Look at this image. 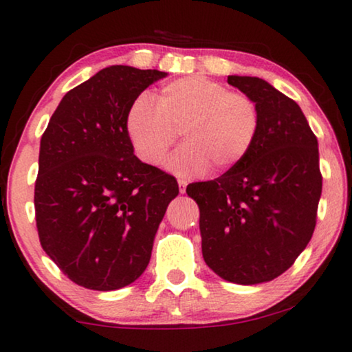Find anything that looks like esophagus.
I'll return each mask as SVG.
<instances>
[{"mask_svg":"<svg viewBox=\"0 0 352 352\" xmlns=\"http://www.w3.org/2000/svg\"><path fill=\"white\" fill-rule=\"evenodd\" d=\"M177 184H179V192H181V194H184L186 187H187V181L186 179H177Z\"/></svg>","mask_w":352,"mask_h":352,"instance_id":"34e87169","label":"esophagus"}]
</instances>
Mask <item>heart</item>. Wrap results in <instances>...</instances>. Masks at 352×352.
Here are the masks:
<instances>
[{
	"label": "heart",
	"mask_w": 352,
	"mask_h": 352,
	"mask_svg": "<svg viewBox=\"0 0 352 352\" xmlns=\"http://www.w3.org/2000/svg\"><path fill=\"white\" fill-rule=\"evenodd\" d=\"M126 131L136 155L151 166L165 160L179 133L184 146L168 168L199 176L210 166L229 170L247 155L259 131V110L245 93L192 75L162 86L157 104L139 96L128 110Z\"/></svg>",
	"instance_id": "heart-1"
}]
</instances>
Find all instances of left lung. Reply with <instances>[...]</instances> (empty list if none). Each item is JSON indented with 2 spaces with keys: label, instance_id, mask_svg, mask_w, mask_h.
<instances>
[{
  "label": "left lung",
  "instance_id": "left-lung-1",
  "mask_svg": "<svg viewBox=\"0 0 352 352\" xmlns=\"http://www.w3.org/2000/svg\"><path fill=\"white\" fill-rule=\"evenodd\" d=\"M259 110L252 148L213 181L192 182L204 259L224 280L254 285L293 266L309 243L322 194L317 138L295 100L256 76H228Z\"/></svg>",
  "mask_w": 352,
  "mask_h": 352
}]
</instances>
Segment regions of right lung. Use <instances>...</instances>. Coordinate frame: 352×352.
<instances>
[{"label":"right lung","mask_w":352,"mask_h":352,"mask_svg":"<svg viewBox=\"0 0 352 352\" xmlns=\"http://www.w3.org/2000/svg\"><path fill=\"white\" fill-rule=\"evenodd\" d=\"M165 72L112 65L70 89L41 136L35 181L38 237L76 285L118 290L151 259L175 176L134 155L131 104Z\"/></svg>","instance_id":"right-lung-1"}]
</instances>
